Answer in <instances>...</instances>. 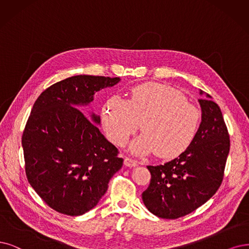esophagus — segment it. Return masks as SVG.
<instances>
[{
  "instance_id": "1",
  "label": "esophagus",
  "mask_w": 249,
  "mask_h": 249,
  "mask_svg": "<svg viewBox=\"0 0 249 249\" xmlns=\"http://www.w3.org/2000/svg\"><path fill=\"white\" fill-rule=\"evenodd\" d=\"M124 164L126 165V166H128V167H135L136 165H137V161H135V160H133L131 158L126 157L124 159Z\"/></svg>"
}]
</instances>
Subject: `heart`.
<instances>
[{"mask_svg":"<svg viewBox=\"0 0 249 249\" xmlns=\"http://www.w3.org/2000/svg\"><path fill=\"white\" fill-rule=\"evenodd\" d=\"M200 121L199 109L180 91L154 82L134 87L129 100L114 95L103 107L104 128L117 145H124L143 124L144 133L130 144L135 155L177 157L195 141Z\"/></svg>","mask_w":249,"mask_h":249,"instance_id":"1","label":"heart"}]
</instances>
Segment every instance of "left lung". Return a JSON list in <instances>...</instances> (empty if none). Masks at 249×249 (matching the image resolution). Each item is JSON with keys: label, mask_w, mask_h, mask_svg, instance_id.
<instances>
[{"label": "left lung", "mask_w": 249, "mask_h": 249, "mask_svg": "<svg viewBox=\"0 0 249 249\" xmlns=\"http://www.w3.org/2000/svg\"><path fill=\"white\" fill-rule=\"evenodd\" d=\"M206 94L199 99L202 121L190 148L163 165L146 166L151 181L142 193V201L161 218L176 219L193 213L222 185L230 135L222 110Z\"/></svg>", "instance_id": "left-lung-1"}]
</instances>
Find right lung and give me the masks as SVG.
<instances>
[{"instance_id":"1","label":"right lung","mask_w":249,"mask_h":249,"mask_svg":"<svg viewBox=\"0 0 249 249\" xmlns=\"http://www.w3.org/2000/svg\"><path fill=\"white\" fill-rule=\"evenodd\" d=\"M120 78L80 75L55 83L35 101L22 133L25 174L49 207L71 216L96 206L108 181L121 169L116 146L100 133V118L91 120L78 106Z\"/></svg>"}]
</instances>
